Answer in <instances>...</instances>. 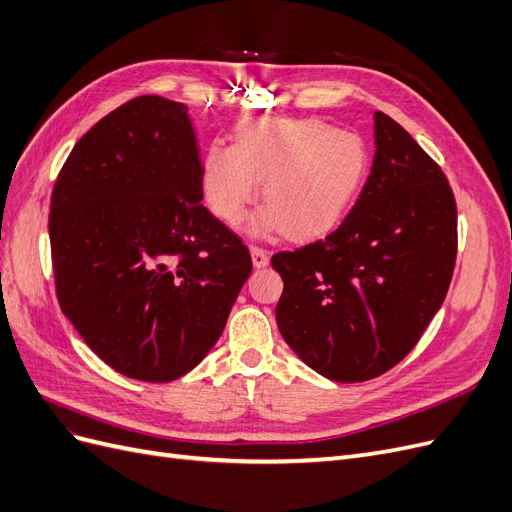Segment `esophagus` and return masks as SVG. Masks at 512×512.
<instances>
[{
    "label": "esophagus",
    "instance_id": "esophagus-1",
    "mask_svg": "<svg viewBox=\"0 0 512 512\" xmlns=\"http://www.w3.org/2000/svg\"><path fill=\"white\" fill-rule=\"evenodd\" d=\"M250 252H252V262H254V267H256V269H260V267H267V265H269V252L265 250V247L252 245V247H250Z\"/></svg>",
    "mask_w": 512,
    "mask_h": 512
}]
</instances>
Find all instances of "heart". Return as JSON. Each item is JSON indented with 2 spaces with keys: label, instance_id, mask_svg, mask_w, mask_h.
Returning a JSON list of instances; mask_svg holds the SVG:
<instances>
[{
  "label": "heart",
  "instance_id": "heart-1",
  "mask_svg": "<svg viewBox=\"0 0 512 512\" xmlns=\"http://www.w3.org/2000/svg\"><path fill=\"white\" fill-rule=\"evenodd\" d=\"M363 138L333 123L303 117L245 121L235 145L209 147L200 185L209 207L235 224L265 181V211L258 228L284 230L307 241L327 235L346 218L367 175Z\"/></svg>",
  "mask_w": 512,
  "mask_h": 512
}]
</instances>
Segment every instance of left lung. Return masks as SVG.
I'll return each instance as SVG.
<instances>
[{
	"label": "left lung",
	"mask_w": 512,
	"mask_h": 512,
	"mask_svg": "<svg viewBox=\"0 0 512 512\" xmlns=\"http://www.w3.org/2000/svg\"><path fill=\"white\" fill-rule=\"evenodd\" d=\"M376 156L327 239L277 252L275 307L286 344L320 376L365 382L395 367L440 309L457 258V205L442 168L374 113Z\"/></svg>",
	"instance_id": "obj_1"
}]
</instances>
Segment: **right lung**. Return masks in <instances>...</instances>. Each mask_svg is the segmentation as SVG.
Returning a JSON list of instances; mask_svg holds the SVG:
<instances>
[{
  "instance_id": "right-lung-1",
  "label": "right lung",
  "mask_w": 512,
  "mask_h": 512,
  "mask_svg": "<svg viewBox=\"0 0 512 512\" xmlns=\"http://www.w3.org/2000/svg\"><path fill=\"white\" fill-rule=\"evenodd\" d=\"M188 106L141 96L100 119L59 170L49 237L61 312L119 374L170 382L218 342L252 273L200 205Z\"/></svg>"
}]
</instances>
